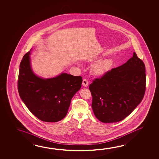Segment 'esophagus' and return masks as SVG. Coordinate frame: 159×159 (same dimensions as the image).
<instances>
[{
    "label": "esophagus",
    "instance_id": "1",
    "mask_svg": "<svg viewBox=\"0 0 159 159\" xmlns=\"http://www.w3.org/2000/svg\"><path fill=\"white\" fill-rule=\"evenodd\" d=\"M82 85H83L84 87H87L88 86L89 83L88 81L86 79H84L83 80V83H82Z\"/></svg>",
    "mask_w": 159,
    "mask_h": 159
}]
</instances>
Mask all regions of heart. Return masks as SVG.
Here are the masks:
<instances>
[{"label": "heart", "instance_id": "b5f03b06", "mask_svg": "<svg viewBox=\"0 0 159 159\" xmlns=\"http://www.w3.org/2000/svg\"><path fill=\"white\" fill-rule=\"evenodd\" d=\"M111 62L109 60H104L96 63L93 67V73L97 75H102L108 70Z\"/></svg>", "mask_w": 159, "mask_h": 159}]
</instances>
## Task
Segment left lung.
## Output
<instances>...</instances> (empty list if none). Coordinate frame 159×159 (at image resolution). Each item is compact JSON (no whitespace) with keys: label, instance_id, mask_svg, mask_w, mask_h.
Returning <instances> with one entry per match:
<instances>
[{"label":"left lung","instance_id":"1","mask_svg":"<svg viewBox=\"0 0 159 159\" xmlns=\"http://www.w3.org/2000/svg\"><path fill=\"white\" fill-rule=\"evenodd\" d=\"M146 81L145 65L135 52L124 64L94 79L89 89L96 118L105 123L124 119L143 99Z\"/></svg>","mask_w":159,"mask_h":159}]
</instances>
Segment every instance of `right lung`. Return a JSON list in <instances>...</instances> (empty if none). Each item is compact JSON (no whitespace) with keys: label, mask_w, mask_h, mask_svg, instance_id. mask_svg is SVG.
<instances>
[{"label":"right lung","mask_w":159,"mask_h":159,"mask_svg":"<svg viewBox=\"0 0 159 159\" xmlns=\"http://www.w3.org/2000/svg\"><path fill=\"white\" fill-rule=\"evenodd\" d=\"M30 51L20 64L18 89L22 101L39 120L49 122L62 120L67 114L71 100L80 90V76L62 73L53 78H41L31 70Z\"/></svg>","instance_id":"add662e5"}]
</instances>
